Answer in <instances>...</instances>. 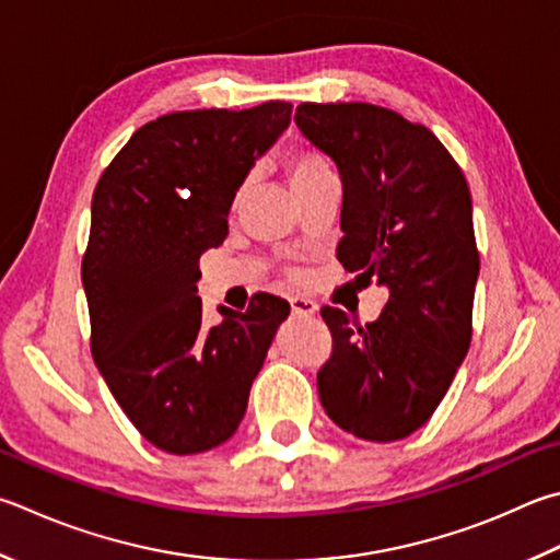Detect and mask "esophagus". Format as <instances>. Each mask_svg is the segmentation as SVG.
I'll return each instance as SVG.
<instances>
[{"mask_svg":"<svg viewBox=\"0 0 560 560\" xmlns=\"http://www.w3.org/2000/svg\"><path fill=\"white\" fill-rule=\"evenodd\" d=\"M289 303H291V313L293 315H315V313H318V303L311 301V299L293 296Z\"/></svg>","mask_w":560,"mask_h":560,"instance_id":"obj_1","label":"esophagus"}]
</instances>
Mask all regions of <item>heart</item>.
Returning <instances> with one entry per match:
<instances>
[{
    "instance_id": "obj_1",
    "label": "heart",
    "mask_w": 560,
    "mask_h": 560,
    "mask_svg": "<svg viewBox=\"0 0 560 560\" xmlns=\"http://www.w3.org/2000/svg\"><path fill=\"white\" fill-rule=\"evenodd\" d=\"M323 174H328V168H325L320 159H315L311 154H296L289 164L291 188H296V186H301V183L313 180V178H318Z\"/></svg>"
}]
</instances>
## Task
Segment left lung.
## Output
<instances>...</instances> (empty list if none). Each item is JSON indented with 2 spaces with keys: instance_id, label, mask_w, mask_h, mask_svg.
Returning a JSON list of instances; mask_svg holds the SVG:
<instances>
[{
  "instance_id": "8db88e82",
  "label": "left lung",
  "mask_w": 560,
  "mask_h": 560,
  "mask_svg": "<svg viewBox=\"0 0 560 560\" xmlns=\"http://www.w3.org/2000/svg\"><path fill=\"white\" fill-rule=\"evenodd\" d=\"M293 121L342 180L340 264L389 291L368 325L320 311L332 332L320 404L362 441H401L431 419L470 348L480 273L470 188L441 141L392 109L303 103Z\"/></svg>"
}]
</instances>
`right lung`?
Here are the masks:
<instances>
[{
	"instance_id": "add662e5",
	"label": "right lung",
	"mask_w": 560,
	"mask_h": 560,
	"mask_svg": "<svg viewBox=\"0 0 560 560\" xmlns=\"http://www.w3.org/2000/svg\"><path fill=\"white\" fill-rule=\"evenodd\" d=\"M291 125V103L174 112L137 129L93 192L83 289L93 358L156 448H215L245 419L289 303L257 293L202 325L200 254L228 237L237 190Z\"/></svg>"
}]
</instances>
